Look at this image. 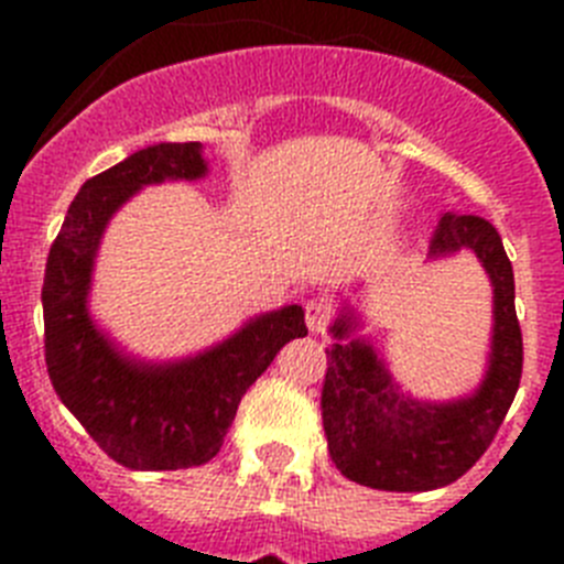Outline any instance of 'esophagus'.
Here are the masks:
<instances>
[{
  "label": "esophagus",
  "mask_w": 564,
  "mask_h": 564,
  "mask_svg": "<svg viewBox=\"0 0 564 564\" xmlns=\"http://www.w3.org/2000/svg\"><path fill=\"white\" fill-rule=\"evenodd\" d=\"M305 318L311 333H325L333 318V305L327 299H311L305 305Z\"/></svg>",
  "instance_id": "1"
}]
</instances>
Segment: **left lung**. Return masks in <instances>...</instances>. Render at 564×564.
Listing matches in <instances>:
<instances>
[{"label": "left lung", "mask_w": 564, "mask_h": 564, "mask_svg": "<svg viewBox=\"0 0 564 564\" xmlns=\"http://www.w3.org/2000/svg\"><path fill=\"white\" fill-rule=\"evenodd\" d=\"M471 248L495 285V341L486 381L455 403L403 398L370 344L336 341L327 352L322 421L327 449L347 480L378 491H432L463 477L491 446L520 390L522 330L514 271L497 228L477 214L446 212L435 226L432 257ZM350 318L333 325L344 338Z\"/></svg>", "instance_id": "left-lung-1"}]
</instances>
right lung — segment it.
I'll list each match as a JSON object with an SVG mask.
<instances>
[{"label":"right lung","instance_id":"obj_1","mask_svg":"<svg viewBox=\"0 0 564 564\" xmlns=\"http://www.w3.org/2000/svg\"><path fill=\"white\" fill-rule=\"evenodd\" d=\"M206 174L200 143H158L89 177L67 208L44 268V361L53 390L89 437L127 468L203 466L223 446L237 406L291 338L307 336L299 305L248 322L237 336L181 364L123 358L87 313L93 259L115 208L149 183Z\"/></svg>","mask_w":564,"mask_h":564}]
</instances>
